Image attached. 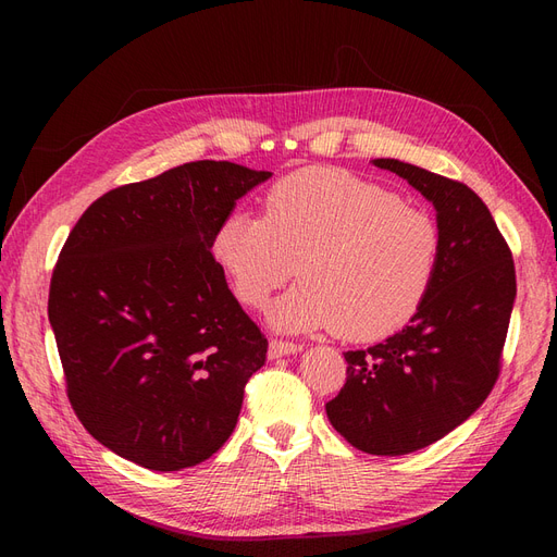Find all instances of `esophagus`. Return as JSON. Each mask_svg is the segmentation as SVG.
Segmentation results:
<instances>
[{"mask_svg":"<svg viewBox=\"0 0 557 557\" xmlns=\"http://www.w3.org/2000/svg\"><path fill=\"white\" fill-rule=\"evenodd\" d=\"M302 352V345L294 343V341H282V338H273L269 345V357L271 359H280L286 355H298Z\"/></svg>","mask_w":557,"mask_h":557,"instance_id":"1","label":"esophagus"}]
</instances>
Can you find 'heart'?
Returning <instances> with one entry per match:
<instances>
[{
    "mask_svg": "<svg viewBox=\"0 0 557 557\" xmlns=\"http://www.w3.org/2000/svg\"><path fill=\"white\" fill-rule=\"evenodd\" d=\"M441 246L435 219L393 189L343 169H302L271 185L263 214H227L212 250L248 307L267 305L300 261L302 282L271 311L282 330L376 341L418 313Z\"/></svg>",
    "mask_w": 557,
    "mask_h": 557,
    "instance_id": "obj_1",
    "label": "heart"
}]
</instances>
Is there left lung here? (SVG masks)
<instances>
[{
	"mask_svg": "<svg viewBox=\"0 0 557 557\" xmlns=\"http://www.w3.org/2000/svg\"><path fill=\"white\" fill-rule=\"evenodd\" d=\"M374 164L433 202L441 261L411 323L384 343L345 352V384L325 411L352 447L401 456L441 441L492 393L517 280L512 252L479 194L416 164Z\"/></svg>",
	"mask_w": 557,
	"mask_h": 557,
	"instance_id": "left-lung-1",
	"label": "left lung"
}]
</instances>
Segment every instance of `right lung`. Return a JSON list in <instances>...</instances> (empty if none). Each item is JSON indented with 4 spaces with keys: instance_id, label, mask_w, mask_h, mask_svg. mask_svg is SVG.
Returning a JSON list of instances; mask_svg holds the SVG:
<instances>
[{
    "instance_id": "right-lung-1",
    "label": "right lung",
    "mask_w": 557,
    "mask_h": 557,
    "mask_svg": "<svg viewBox=\"0 0 557 557\" xmlns=\"http://www.w3.org/2000/svg\"><path fill=\"white\" fill-rule=\"evenodd\" d=\"M271 178L198 160L97 198L58 255L49 323L67 397L92 437L146 470L216 454L269 341L227 288L214 232Z\"/></svg>"
}]
</instances>
